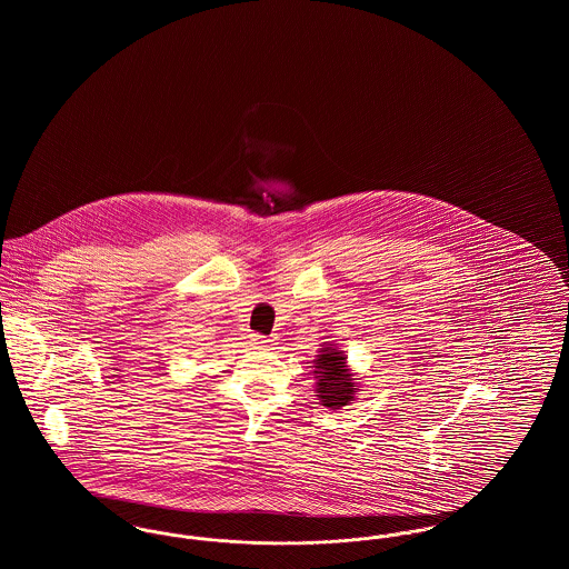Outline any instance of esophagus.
<instances>
[{
    "mask_svg": "<svg viewBox=\"0 0 569 569\" xmlns=\"http://www.w3.org/2000/svg\"><path fill=\"white\" fill-rule=\"evenodd\" d=\"M251 341H253V346H256V348H267V346L271 343V339H267V337H260V335H256Z\"/></svg>",
    "mask_w": 569,
    "mask_h": 569,
    "instance_id": "esophagus-1",
    "label": "esophagus"
}]
</instances>
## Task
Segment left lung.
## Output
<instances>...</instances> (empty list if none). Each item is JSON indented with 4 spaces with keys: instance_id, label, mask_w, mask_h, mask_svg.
Returning a JSON list of instances; mask_svg holds the SVG:
<instances>
[{
    "instance_id": "left-lung-1",
    "label": "left lung",
    "mask_w": 569,
    "mask_h": 569,
    "mask_svg": "<svg viewBox=\"0 0 569 569\" xmlns=\"http://www.w3.org/2000/svg\"><path fill=\"white\" fill-rule=\"evenodd\" d=\"M316 376V397L330 409L350 406L358 392V378L348 367V356L337 343H326L313 360Z\"/></svg>"
}]
</instances>
